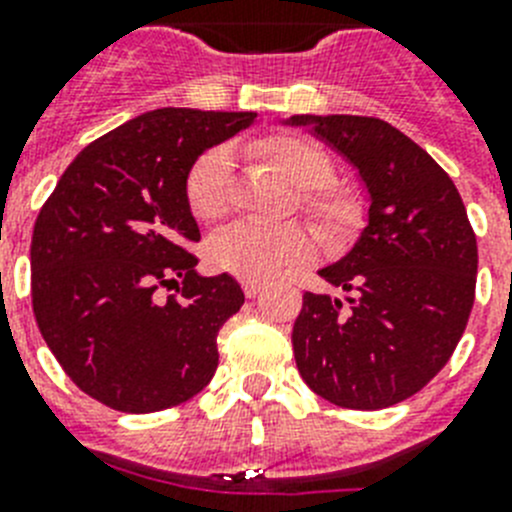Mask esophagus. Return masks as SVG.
<instances>
[{
  "label": "esophagus",
  "instance_id": "esophagus-1",
  "mask_svg": "<svg viewBox=\"0 0 512 512\" xmlns=\"http://www.w3.org/2000/svg\"><path fill=\"white\" fill-rule=\"evenodd\" d=\"M241 287L243 292H246V297H256L261 289H264V282H261V279H243Z\"/></svg>",
  "mask_w": 512,
  "mask_h": 512
}]
</instances>
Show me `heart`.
<instances>
[{"label":"heart","instance_id":"1","mask_svg":"<svg viewBox=\"0 0 512 512\" xmlns=\"http://www.w3.org/2000/svg\"><path fill=\"white\" fill-rule=\"evenodd\" d=\"M251 153L271 166L292 189L297 210L328 243H343L359 230L361 202L354 192L333 187V161L318 140L300 133H271L251 143ZM184 197L194 217L215 223L230 207V153L210 148L187 171ZM310 230L297 223L266 225L235 223L207 241V261L215 269L241 279H266L284 266L312 256Z\"/></svg>","mask_w":512,"mask_h":512}]
</instances>
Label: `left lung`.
Returning <instances> with one entry per match:
<instances>
[{
	"instance_id": "8db88e82",
	"label": "left lung",
	"mask_w": 512,
	"mask_h": 512,
	"mask_svg": "<svg viewBox=\"0 0 512 512\" xmlns=\"http://www.w3.org/2000/svg\"><path fill=\"white\" fill-rule=\"evenodd\" d=\"M359 169L369 225L320 277L341 297L305 292L292 328L302 379L338 408L382 410L441 372L467 328L477 235L451 176L379 117L295 115Z\"/></svg>"
}]
</instances>
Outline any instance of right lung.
<instances>
[{"instance_id": "add662e5", "label": "right lung", "mask_w": 512, "mask_h": 512, "mask_svg": "<svg viewBox=\"0 0 512 512\" xmlns=\"http://www.w3.org/2000/svg\"><path fill=\"white\" fill-rule=\"evenodd\" d=\"M253 120L256 112H146L89 143L40 207L35 320L71 382L107 408H174L215 374L217 333L246 297L230 274L194 271L187 248L200 228L184 179L207 148Z\"/></svg>"}]
</instances>
